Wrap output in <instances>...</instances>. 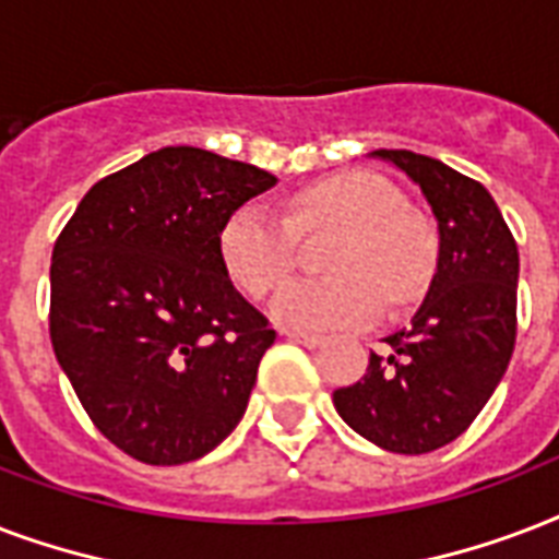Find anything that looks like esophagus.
Instances as JSON below:
<instances>
[{"instance_id":"1","label":"esophagus","mask_w":559,"mask_h":559,"mask_svg":"<svg viewBox=\"0 0 559 559\" xmlns=\"http://www.w3.org/2000/svg\"><path fill=\"white\" fill-rule=\"evenodd\" d=\"M285 335H288V341H294V344H300V347H309V349H314V347H320V344H323V335H311V332H285Z\"/></svg>"}]
</instances>
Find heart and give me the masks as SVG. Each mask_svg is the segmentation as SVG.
<instances>
[{
	"label": "heart",
	"mask_w": 559,
	"mask_h": 559,
	"mask_svg": "<svg viewBox=\"0 0 559 559\" xmlns=\"http://www.w3.org/2000/svg\"><path fill=\"white\" fill-rule=\"evenodd\" d=\"M292 215L250 201L224 221L221 262L250 297H265L294 262L297 230L338 224L329 267L338 274L297 276L276 292L271 318L285 329L365 326L384 300L423 297L437 267V236L423 215L402 206L400 189L373 171H341L292 198Z\"/></svg>",
	"instance_id": "b5f03b06"
}]
</instances>
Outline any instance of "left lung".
Masks as SVG:
<instances>
[{"instance_id":"1","label":"left lung","mask_w":559,"mask_h":559,"mask_svg":"<svg viewBox=\"0 0 559 559\" xmlns=\"http://www.w3.org/2000/svg\"><path fill=\"white\" fill-rule=\"evenodd\" d=\"M370 157L419 186L437 221V267L408 326L384 338L391 356L370 353L367 373L332 402L379 449L426 455L464 435L508 370L519 250L478 180L414 151L379 148Z\"/></svg>"}]
</instances>
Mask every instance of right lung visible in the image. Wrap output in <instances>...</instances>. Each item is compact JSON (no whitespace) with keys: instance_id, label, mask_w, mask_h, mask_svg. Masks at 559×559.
<instances>
[{"instance_id":"obj_1","label":"right lung","mask_w":559,"mask_h":559,"mask_svg":"<svg viewBox=\"0 0 559 559\" xmlns=\"http://www.w3.org/2000/svg\"><path fill=\"white\" fill-rule=\"evenodd\" d=\"M271 171L192 145L151 151L78 203L51 253V347L98 431L151 466L239 426L276 332L221 262L218 233Z\"/></svg>"}]
</instances>
